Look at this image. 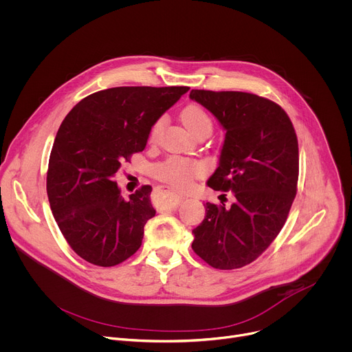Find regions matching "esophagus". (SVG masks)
<instances>
[{"label":"esophagus","mask_w":352,"mask_h":352,"mask_svg":"<svg viewBox=\"0 0 352 352\" xmlns=\"http://www.w3.org/2000/svg\"><path fill=\"white\" fill-rule=\"evenodd\" d=\"M166 193L168 195L167 206H170V207H175V206H178V204L184 200V197H182V196H178V195H175V193L170 192V190H166Z\"/></svg>","instance_id":"obj_1"}]
</instances>
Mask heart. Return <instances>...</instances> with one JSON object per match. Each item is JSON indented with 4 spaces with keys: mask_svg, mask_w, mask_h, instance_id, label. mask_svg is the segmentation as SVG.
Wrapping results in <instances>:
<instances>
[{
    "mask_svg": "<svg viewBox=\"0 0 352 352\" xmlns=\"http://www.w3.org/2000/svg\"><path fill=\"white\" fill-rule=\"evenodd\" d=\"M181 120L186 126V129L195 135L201 131H211L212 129V122L207 111L201 105L195 102L186 105L181 111ZM162 124H163V119H159L152 126V130H151L152 141L157 137ZM204 171L206 168L203 163L197 160H186L181 157H168L167 160H164L163 163L155 167L156 177L160 181L177 189L188 188L192 184V181L203 175Z\"/></svg>",
    "mask_w": 352,
    "mask_h": 352,
    "instance_id": "b5f03b06",
    "label": "heart"
}]
</instances>
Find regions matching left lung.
<instances>
[{
  "mask_svg": "<svg viewBox=\"0 0 352 352\" xmlns=\"http://www.w3.org/2000/svg\"><path fill=\"white\" fill-rule=\"evenodd\" d=\"M190 98L226 130L219 166L207 184L236 199L230 207L204 206L192 248L215 269H240L258 259L287 222L298 192L296 131L277 102L252 93L192 90Z\"/></svg>",
  "mask_w": 352,
  "mask_h": 352,
  "instance_id": "8db88e82",
  "label": "left lung"
}]
</instances>
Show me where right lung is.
Masks as SVG:
<instances>
[{
	"label": "right lung",
	"mask_w": 352,
	"mask_h": 352,
	"mask_svg": "<svg viewBox=\"0 0 352 352\" xmlns=\"http://www.w3.org/2000/svg\"><path fill=\"white\" fill-rule=\"evenodd\" d=\"M188 86H120L80 100L56 134L46 174L53 217L86 262L111 267L137 252L155 217L151 185L120 196L113 181L123 160L142 152L152 126Z\"/></svg>",
	"instance_id": "add662e5"
}]
</instances>
